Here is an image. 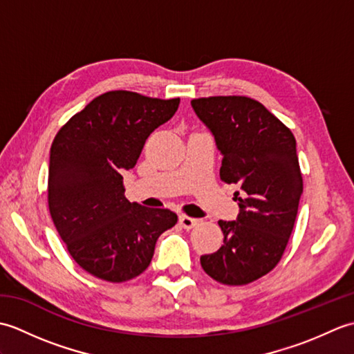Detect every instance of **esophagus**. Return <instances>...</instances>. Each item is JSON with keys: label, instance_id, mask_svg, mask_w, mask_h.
I'll list each match as a JSON object with an SVG mask.
<instances>
[{"label": "esophagus", "instance_id": "obj_1", "mask_svg": "<svg viewBox=\"0 0 354 354\" xmlns=\"http://www.w3.org/2000/svg\"><path fill=\"white\" fill-rule=\"evenodd\" d=\"M179 223H181L185 230H192L199 223V219H194V217L183 214L181 217H179Z\"/></svg>", "mask_w": 354, "mask_h": 354}]
</instances>
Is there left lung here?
Here are the masks:
<instances>
[{
	"instance_id": "obj_1",
	"label": "left lung",
	"mask_w": 354,
	"mask_h": 354,
	"mask_svg": "<svg viewBox=\"0 0 354 354\" xmlns=\"http://www.w3.org/2000/svg\"><path fill=\"white\" fill-rule=\"evenodd\" d=\"M192 106L223 155L221 179L242 189L237 221H219L223 245L202 255V269L222 284L252 283L278 265L295 225L303 193L295 137L251 97H199Z\"/></svg>"
}]
</instances>
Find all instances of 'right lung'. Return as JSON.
Returning <instances> with one entry per match:
<instances>
[{"mask_svg": "<svg viewBox=\"0 0 354 354\" xmlns=\"http://www.w3.org/2000/svg\"><path fill=\"white\" fill-rule=\"evenodd\" d=\"M179 106L132 91H108L66 122L50 149L48 209L73 260L100 280L129 281L149 268L176 213L124 198L147 137Z\"/></svg>", "mask_w": 354, "mask_h": 354, "instance_id": "obj_1", "label": "right lung"}]
</instances>
